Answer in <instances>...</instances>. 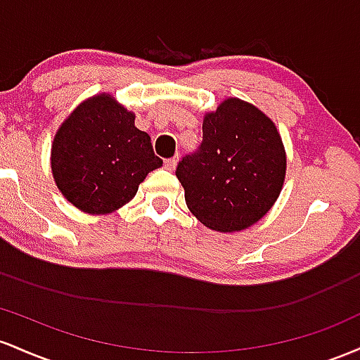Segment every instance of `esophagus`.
<instances>
[{
    "label": "esophagus",
    "instance_id": "obj_1",
    "mask_svg": "<svg viewBox=\"0 0 360 360\" xmlns=\"http://www.w3.org/2000/svg\"><path fill=\"white\" fill-rule=\"evenodd\" d=\"M176 163H179V158H169L165 161V168L169 169V172H173V169L176 168Z\"/></svg>",
    "mask_w": 360,
    "mask_h": 360
}]
</instances>
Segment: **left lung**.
<instances>
[{
    "mask_svg": "<svg viewBox=\"0 0 360 360\" xmlns=\"http://www.w3.org/2000/svg\"><path fill=\"white\" fill-rule=\"evenodd\" d=\"M202 134L199 151L176 167L187 207L214 231H243L281 195L288 168L282 137L270 117L240 98L207 112Z\"/></svg>",
    "mask_w": 360,
    "mask_h": 360,
    "instance_id": "left-lung-1",
    "label": "left lung"
}]
</instances>
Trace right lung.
<instances>
[{
    "label": "right lung",
    "mask_w": 360,
    "mask_h": 360,
    "mask_svg": "<svg viewBox=\"0 0 360 360\" xmlns=\"http://www.w3.org/2000/svg\"><path fill=\"white\" fill-rule=\"evenodd\" d=\"M136 115L108 93L90 96L64 119L51 148L56 185L86 214H110L136 195L149 172L163 165Z\"/></svg>",
    "instance_id": "1"
}]
</instances>
